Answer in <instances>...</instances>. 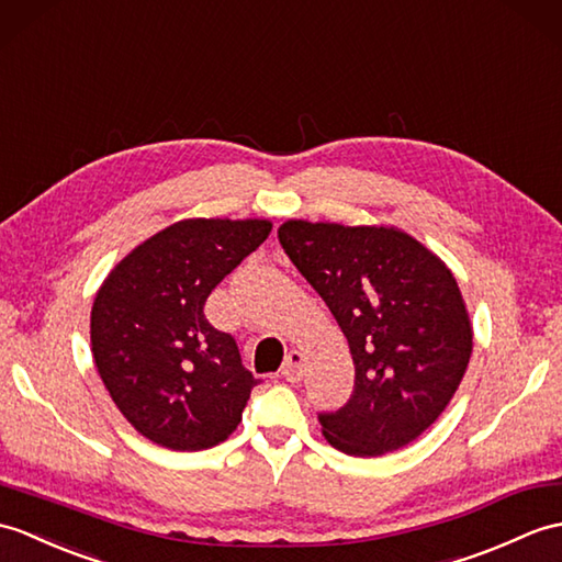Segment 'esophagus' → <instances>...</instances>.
Returning <instances> with one entry per match:
<instances>
[{
    "instance_id": "esophagus-1",
    "label": "esophagus",
    "mask_w": 562,
    "mask_h": 562,
    "mask_svg": "<svg viewBox=\"0 0 562 562\" xmlns=\"http://www.w3.org/2000/svg\"><path fill=\"white\" fill-rule=\"evenodd\" d=\"M302 375H304V355L302 351H290L282 363V378L290 383H296L302 381Z\"/></svg>"
}]
</instances>
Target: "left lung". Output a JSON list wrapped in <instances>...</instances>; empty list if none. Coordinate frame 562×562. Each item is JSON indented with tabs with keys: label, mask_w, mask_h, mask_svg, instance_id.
Returning a JSON list of instances; mask_svg holds the SVG:
<instances>
[{
	"label": "left lung",
	"mask_w": 562,
	"mask_h": 562,
	"mask_svg": "<svg viewBox=\"0 0 562 562\" xmlns=\"http://www.w3.org/2000/svg\"><path fill=\"white\" fill-rule=\"evenodd\" d=\"M278 239L321 294L355 359V393L318 414L333 448L378 458L419 438L448 407L472 357L458 280L395 227L286 220Z\"/></svg>",
	"instance_id": "1"
}]
</instances>
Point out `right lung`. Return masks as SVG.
<instances>
[{"mask_svg": "<svg viewBox=\"0 0 562 562\" xmlns=\"http://www.w3.org/2000/svg\"><path fill=\"white\" fill-rule=\"evenodd\" d=\"M270 229L268 220H181L138 244L102 282L90 311L93 359L140 436L195 452L239 426L260 381L203 306Z\"/></svg>", "mask_w": 562, "mask_h": 562, "instance_id": "obj_1", "label": "right lung"}]
</instances>
